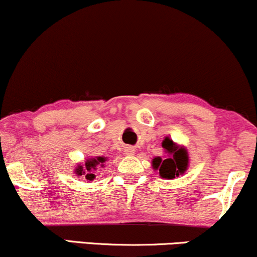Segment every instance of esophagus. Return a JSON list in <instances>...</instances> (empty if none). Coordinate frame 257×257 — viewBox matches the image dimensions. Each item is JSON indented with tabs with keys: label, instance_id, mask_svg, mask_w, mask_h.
I'll return each mask as SVG.
<instances>
[{
	"label": "esophagus",
	"instance_id": "esophagus-1",
	"mask_svg": "<svg viewBox=\"0 0 257 257\" xmlns=\"http://www.w3.org/2000/svg\"><path fill=\"white\" fill-rule=\"evenodd\" d=\"M126 155H133L134 153V149L133 147H125V151H124Z\"/></svg>",
	"mask_w": 257,
	"mask_h": 257
}]
</instances>
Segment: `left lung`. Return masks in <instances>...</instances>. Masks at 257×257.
I'll return each instance as SVG.
<instances>
[{
  "mask_svg": "<svg viewBox=\"0 0 257 257\" xmlns=\"http://www.w3.org/2000/svg\"><path fill=\"white\" fill-rule=\"evenodd\" d=\"M162 146L167 150V152L170 156L166 159L156 157L152 161L153 168L156 170H159V175L164 179H174L175 176L184 174L188 166L187 151L184 147L179 149L169 138L164 139Z\"/></svg>",
  "mask_w": 257,
  "mask_h": 257,
  "instance_id": "8db88e82",
  "label": "left lung"
}]
</instances>
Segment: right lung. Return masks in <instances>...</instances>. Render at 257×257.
<instances>
[{"mask_svg":"<svg viewBox=\"0 0 257 257\" xmlns=\"http://www.w3.org/2000/svg\"><path fill=\"white\" fill-rule=\"evenodd\" d=\"M104 162H105L104 157H96V159L95 158L88 159L84 164L85 169H83V167L82 166H79L77 169H76V173H77V175H84L85 174V179L87 180H94L95 175H94V174H90L91 169H95V167L98 166V164H102Z\"/></svg>","mask_w":257,"mask_h":257,"instance_id":"add662e5","label":"right lung"}]
</instances>
